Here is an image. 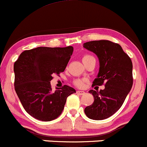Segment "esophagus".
I'll return each instance as SVG.
<instances>
[{
  "instance_id": "34e87169",
  "label": "esophagus",
  "mask_w": 147,
  "mask_h": 147,
  "mask_svg": "<svg viewBox=\"0 0 147 147\" xmlns=\"http://www.w3.org/2000/svg\"><path fill=\"white\" fill-rule=\"evenodd\" d=\"M85 93H86V92H85L84 91H80V90L77 91V94H79V95H83V94H84Z\"/></svg>"
}]
</instances>
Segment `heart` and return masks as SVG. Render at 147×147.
Segmentation results:
<instances>
[{
    "instance_id": "heart-1",
    "label": "heart",
    "mask_w": 147,
    "mask_h": 147,
    "mask_svg": "<svg viewBox=\"0 0 147 147\" xmlns=\"http://www.w3.org/2000/svg\"><path fill=\"white\" fill-rule=\"evenodd\" d=\"M94 59V57H92V55H86L85 56H83V62H86V61H88V60H90V59ZM75 84L76 86H77L78 87H82L83 85V82L81 80H76L75 81Z\"/></svg>"
}]
</instances>
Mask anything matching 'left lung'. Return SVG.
Returning <instances> with one entry per match:
<instances>
[{
  "instance_id": "8db88e82",
  "label": "left lung",
  "mask_w": 147,
  "mask_h": 147,
  "mask_svg": "<svg viewBox=\"0 0 147 147\" xmlns=\"http://www.w3.org/2000/svg\"><path fill=\"white\" fill-rule=\"evenodd\" d=\"M83 48L99 59V72L92 85L105 86L100 91H89L94 97V102L85 109V113L92 120L106 119L121 108L132 88V61L121 45L109 40L87 42Z\"/></svg>"
}]
</instances>
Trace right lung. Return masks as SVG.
<instances>
[{
    "label": "right lung",
    "instance_id": "obj_1",
    "mask_svg": "<svg viewBox=\"0 0 147 147\" xmlns=\"http://www.w3.org/2000/svg\"><path fill=\"white\" fill-rule=\"evenodd\" d=\"M72 46L38 48L25 50L14 64L15 89L26 111L42 121L57 118L64 109L67 98L76 93L71 87L52 90L54 74L63 72L73 53Z\"/></svg>",
    "mask_w": 147,
    "mask_h": 147
}]
</instances>
